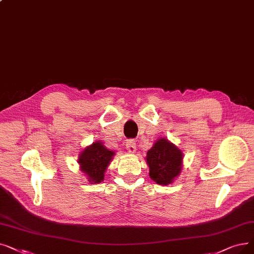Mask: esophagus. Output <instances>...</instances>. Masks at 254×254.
<instances>
[{
  "label": "esophagus",
  "instance_id": "obj_1",
  "mask_svg": "<svg viewBox=\"0 0 254 254\" xmlns=\"http://www.w3.org/2000/svg\"><path fill=\"white\" fill-rule=\"evenodd\" d=\"M127 149L129 151V152H134L136 150V143L134 140H127Z\"/></svg>",
  "mask_w": 254,
  "mask_h": 254
}]
</instances>
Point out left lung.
I'll use <instances>...</instances> for the list:
<instances>
[{"mask_svg": "<svg viewBox=\"0 0 254 254\" xmlns=\"http://www.w3.org/2000/svg\"><path fill=\"white\" fill-rule=\"evenodd\" d=\"M183 156L182 150L168 139H158L146 156L150 179L163 186L173 183L182 171Z\"/></svg>", "mask_w": 254, "mask_h": 254, "instance_id": "1", "label": "left lung"}]
</instances>
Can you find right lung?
Wrapping results in <instances>:
<instances>
[{"label": "right lung", "instance_id": "obj_1", "mask_svg": "<svg viewBox=\"0 0 254 254\" xmlns=\"http://www.w3.org/2000/svg\"><path fill=\"white\" fill-rule=\"evenodd\" d=\"M114 154L115 152L106 148L101 141L92 143L80 153L78 162L81 171L86 174L91 184L102 183L105 178V171Z\"/></svg>", "mask_w": 254, "mask_h": 254}]
</instances>
